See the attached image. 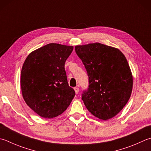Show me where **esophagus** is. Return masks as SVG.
I'll return each instance as SVG.
<instances>
[{"mask_svg":"<svg viewBox=\"0 0 151 151\" xmlns=\"http://www.w3.org/2000/svg\"><path fill=\"white\" fill-rule=\"evenodd\" d=\"M74 91H75V92H76V94H78L79 89L78 87H75V88H74Z\"/></svg>","mask_w":151,"mask_h":151,"instance_id":"34e87169","label":"esophagus"}]
</instances>
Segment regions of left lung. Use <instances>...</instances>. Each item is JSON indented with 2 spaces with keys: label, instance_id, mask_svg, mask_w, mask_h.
I'll use <instances>...</instances> for the list:
<instances>
[{
  "label": "left lung",
  "instance_id": "8db88e82",
  "mask_svg": "<svg viewBox=\"0 0 151 151\" xmlns=\"http://www.w3.org/2000/svg\"><path fill=\"white\" fill-rule=\"evenodd\" d=\"M89 86L82 95L87 109L102 120L116 116L132 95L133 75L126 56L117 48L99 42L76 45Z\"/></svg>",
  "mask_w": 151,
  "mask_h": 151
}]
</instances>
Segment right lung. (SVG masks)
<instances>
[{"label":"right lung","mask_w":151,"mask_h":151,"mask_svg":"<svg viewBox=\"0 0 151 151\" xmlns=\"http://www.w3.org/2000/svg\"><path fill=\"white\" fill-rule=\"evenodd\" d=\"M73 46L49 43L29 53L22 66L20 86L25 103L44 118L62 114L75 96L64 64Z\"/></svg>","instance_id":"right-lung-1"}]
</instances>
